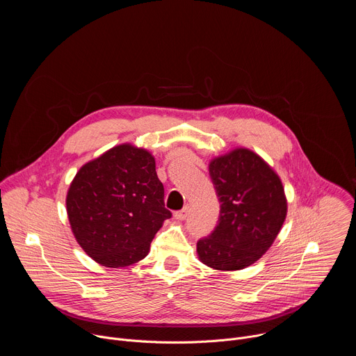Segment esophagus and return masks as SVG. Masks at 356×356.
Returning a JSON list of instances; mask_svg holds the SVG:
<instances>
[{
  "mask_svg": "<svg viewBox=\"0 0 356 356\" xmlns=\"http://www.w3.org/2000/svg\"><path fill=\"white\" fill-rule=\"evenodd\" d=\"M173 216H175V218H176V220H180V221L186 220V218H187V216H188V207H184V209H181V210L176 211Z\"/></svg>",
  "mask_w": 356,
  "mask_h": 356,
  "instance_id": "34e87169",
  "label": "esophagus"
}]
</instances>
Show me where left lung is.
Here are the masks:
<instances>
[{
    "instance_id": "8db88e82",
    "label": "left lung",
    "mask_w": 356,
    "mask_h": 356,
    "mask_svg": "<svg viewBox=\"0 0 356 356\" xmlns=\"http://www.w3.org/2000/svg\"><path fill=\"white\" fill-rule=\"evenodd\" d=\"M220 218L197 242L198 259L216 270H241L262 258L287 214L280 177L255 152L236 147L209 166Z\"/></svg>"
}]
</instances>
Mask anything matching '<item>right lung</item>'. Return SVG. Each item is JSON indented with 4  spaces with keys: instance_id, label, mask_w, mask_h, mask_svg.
Segmentation results:
<instances>
[{
    "instance_id": "obj_1",
    "label": "right lung",
    "mask_w": 356,
    "mask_h": 356,
    "mask_svg": "<svg viewBox=\"0 0 356 356\" xmlns=\"http://www.w3.org/2000/svg\"><path fill=\"white\" fill-rule=\"evenodd\" d=\"M150 152L131 143L111 147L74 176L66 197L73 235L97 264L125 268L143 259L172 217Z\"/></svg>"
}]
</instances>
